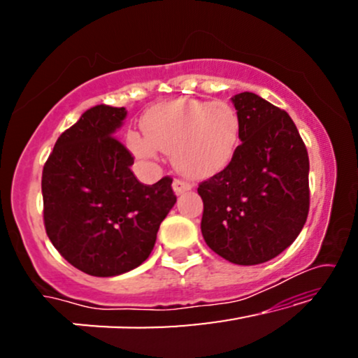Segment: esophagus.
I'll return each mask as SVG.
<instances>
[{"label":"esophagus","mask_w":358,"mask_h":358,"mask_svg":"<svg viewBox=\"0 0 358 358\" xmlns=\"http://www.w3.org/2000/svg\"><path fill=\"white\" fill-rule=\"evenodd\" d=\"M190 189H192V184L185 182V180H180V179H174L173 190H174L176 195H180V194L187 192V190H190Z\"/></svg>","instance_id":"esophagus-1"}]
</instances>
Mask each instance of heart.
I'll return each mask as SVG.
<instances>
[{
    "label": "heart",
    "instance_id": "b5f03b06",
    "mask_svg": "<svg viewBox=\"0 0 358 358\" xmlns=\"http://www.w3.org/2000/svg\"><path fill=\"white\" fill-rule=\"evenodd\" d=\"M145 135L130 131L129 148L153 161L158 151L173 155V163L190 178L217 174L231 163L241 136V120L228 102L171 99L150 107L141 119Z\"/></svg>",
    "mask_w": 358,
    "mask_h": 358
}]
</instances>
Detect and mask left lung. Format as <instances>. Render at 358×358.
Segmentation results:
<instances>
[{"instance_id": "8db88e82", "label": "left lung", "mask_w": 358, "mask_h": 358, "mask_svg": "<svg viewBox=\"0 0 358 358\" xmlns=\"http://www.w3.org/2000/svg\"><path fill=\"white\" fill-rule=\"evenodd\" d=\"M241 145L199 185L208 248L238 266L271 261L295 241L310 210L306 146L285 110L254 92L231 97Z\"/></svg>"}]
</instances>
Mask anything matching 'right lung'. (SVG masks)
<instances>
[{"label": "right lung", "mask_w": 358, "mask_h": 358, "mask_svg": "<svg viewBox=\"0 0 358 358\" xmlns=\"http://www.w3.org/2000/svg\"><path fill=\"white\" fill-rule=\"evenodd\" d=\"M125 117V107H91L58 136L43 166L45 231L87 275L115 277L143 264L176 203L173 179L145 185L131 173L134 156L115 138Z\"/></svg>", "instance_id": "right-lung-1"}]
</instances>
